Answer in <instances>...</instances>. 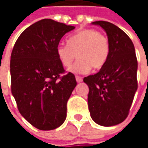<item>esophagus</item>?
I'll list each match as a JSON object with an SVG mask.
<instances>
[{
  "instance_id": "obj_1",
  "label": "esophagus",
  "mask_w": 148,
  "mask_h": 148,
  "mask_svg": "<svg viewBox=\"0 0 148 148\" xmlns=\"http://www.w3.org/2000/svg\"><path fill=\"white\" fill-rule=\"evenodd\" d=\"M76 80H77V82H82V77L76 76Z\"/></svg>"
}]
</instances>
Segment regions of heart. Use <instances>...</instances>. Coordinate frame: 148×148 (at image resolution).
I'll return each instance as SVG.
<instances>
[{"label":"heart","instance_id":"obj_1","mask_svg":"<svg viewBox=\"0 0 148 148\" xmlns=\"http://www.w3.org/2000/svg\"><path fill=\"white\" fill-rule=\"evenodd\" d=\"M60 62L66 67L79 58L69 69L73 73H86L91 67L99 70L103 67L110 54L108 38L100 32L86 29L72 34L67 39V44L60 43L57 47Z\"/></svg>","mask_w":148,"mask_h":148}]
</instances>
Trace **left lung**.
<instances>
[{
	"mask_svg": "<svg viewBox=\"0 0 148 148\" xmlns=\"http://www.w3.org/2000/svg\"><path fill=\"white\" fill-rule=\"evenodd\" d=\"M92 25L106 32L110 54L99 72L83 79L89 86V110L97 124L114 126L128 115L138 90V61L134 43L121 29L102 20Z\"/></svg>",
	"mask_w": 148,
	"mask_h": 148,
	"instance_id": "8db88e82",
	"label": "left lung"
}]
</instances>
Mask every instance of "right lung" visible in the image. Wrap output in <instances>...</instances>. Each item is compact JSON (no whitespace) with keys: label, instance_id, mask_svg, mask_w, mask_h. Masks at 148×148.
Masks as SVG:
<instances>
[{"label":"right lung","instance_id":"obj_1","mask_svg":"<svg viewBox=\"0 0 148 148\" xmlns=\"http://www.w3.org/2000/svg\"><path fill=\"white\" fill-rule=\"evenodd\" d=\"M75 27L50 19L28 27L14 43L10 57L11 92L21 115L40 130L61 126L66 103L77 86L57 54L61 38Z\"/></svg>","mask_w":148,"mask_h":148}]
</instances>
